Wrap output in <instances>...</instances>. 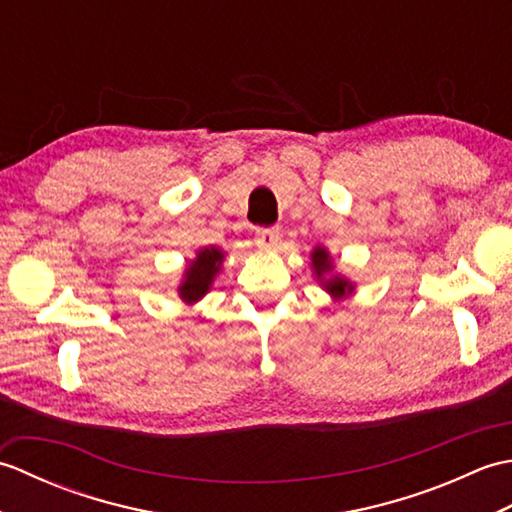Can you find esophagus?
Here are the masks:
<instances>
[{"label":"esophagus","mask_w":512,"mask_h":512,"mask_svg":"<svg viewBox=\"0 0 512 512\" xmlns=\"http://www.w3.org/2000/svg\"><path fill=\"white\" fill-rule=\"evenodd\" d=\"M279 237H281V233H279V228H257V233H255V244L259 246V248H275L277 244H279Z\"/></svg>","instance_id":"obj_1"}]
</instances>
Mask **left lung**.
Returning a JSON list of instances; mask_svg holds the SVG:
<instances>
[{
    "instance_id": "8db88e82",
    "label": "left lung",
    "mask_w": 512,
    "mask_h": 512,
    "mask_svg": "<svg viewBox=\"0 0 512 512\" xmlns=\"http://www.w3.org/2000/svg\"><path fill=\"white\" fill-rule=\"evenodd\" d=\"M312 259V270H314V277L319 279V284L330 292L334 299H343L350 295L354 290V284L350 279H345L341 275H334V266H332V257L328 250L323 246H317L310 253Z\"/></svg>"
}]
</instances>
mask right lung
<instances>
[{"instance_id": "1", "label": "right lung", "mask_w": 512, "mask_h": 512, "mask_svg": "<svg viewBox=\"0 0 512 512\" xmlns=\"http://www.w3.org/2000/svg\"><path fill=\"white\" fill-rule=\"evenodd\" d=\"M224 262V253L220 248L209 246V248H200L195 259H191V264L184 270L182 284L178 288V295L184 303H195L200 301L206 292L211 290V284L215 275L220 273V266Z\"/></svg>"}]
</instances>
